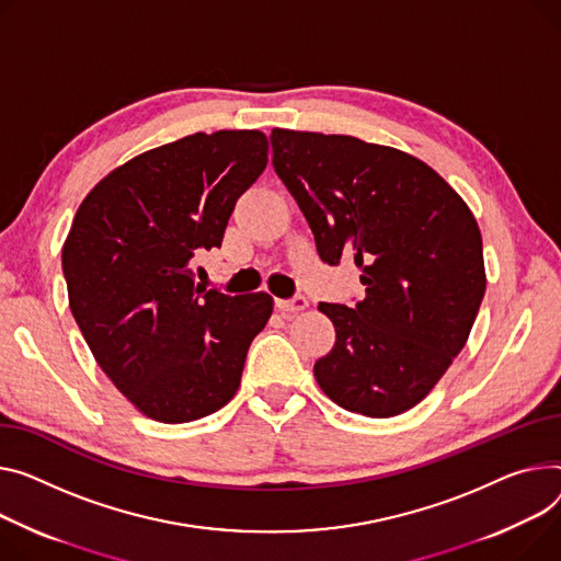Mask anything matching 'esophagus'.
<instances>
[{"mask_svg":"<svg viewBox=\"0 0 561 561\" xmlns=\"http://www.w3.org/2000/svg\"><path fill=\"white\" fill-rule=\"evenodd\" d=\"M275 307H277L284 316H295V313L305 311V309L309 307V302H307V297L297 295V297H293V300H277Z\"/></svg>","mask_w":561,"mask_h":561,"instance_id":"34e87169","label":"esophagus"}]
</instances>
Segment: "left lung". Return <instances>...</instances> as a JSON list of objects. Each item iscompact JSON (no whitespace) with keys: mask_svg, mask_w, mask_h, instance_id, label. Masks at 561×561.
<instances>
[{"mask_svg":"<svg viewBox=\"0 0 561 561\" xmlns=\"http://www.w3.org/2000/svg\"><path fill=\"white\" fill-rule=\"evenodd\" d=\"M271 141L320 259L352 256L363 271L356 307L318 305L335 343L316 360V381L350 413L401 415L469 339L488 286L478 222L449 182L399 148L288 128Z\"/></svg>","mask_w":561,"mask_h":561,"instance_id":"obj_1","label":"left lung"}]
</instances>
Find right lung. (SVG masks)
Here are the masks:
<instances>
[{
	"instance_id": "1",
	"label": "right lung",
	"mask_w": 561,
	"mask_h": 561,
	"mask_svg": "<svg viewBox=\"0 0 561 561\" xmlns=\"http://www.w3.org/2000/svg\"><path fill=\"white\" fill-rule=\"evenodd\" d=\"M268 164L261 130L194 133L110 171L62 245L69 309L115 388L141 415L184 424L239 390L268 293L222 295L194 279Z\"/></svg>"
}]
</instances>
